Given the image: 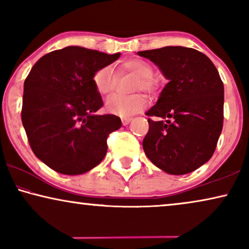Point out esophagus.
Instances as JSON below:
<instances>
[{
  "label": "esophagus",
  "mask_w": 249,
  "mask_h": 249,
  "mask_svg": "<svg viewBox=\"0 0 249 249\" xmlns=\"http://www.w3.org/2000/svg\"><path fill=\"white\" fill-rule=\"evenodd\" d=\"M131 120H132L131 118H124V119H122V124H124V125H127V124H130V121H131Z\"/></svg>",
  "instance_id": "1"
}]
</instances>
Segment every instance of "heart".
<instances>
[{"instance_id":"b5f03b06","label":"heart","mask_w":249,"mask_h":249,"mask_svg":"<svg viewBox=\"0 0 249 249\" xmlns=\"http://www.w3.org/2000/svg\"><path fill=\"white\" fill-rule=\"evenodd\" d=\"M122 70L132 72L138 76L136 80L134 89L145 90L148 93L154 91L158 88V80L153 77L154 69L148 62L141 59H130L124 61L122 64ZM94 86L98 93L107 95L114 90L117 85V74L111 67H104L98 69L93 77ZM147 101L142 94L121 95L115 94L107 98L105 108L108 113L119 115V117H130L146 107Z\"/></svg>"}]
</instances>
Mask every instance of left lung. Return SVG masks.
<instances>
[{"instance_id": "1", "label": "left lung", "mask_w": 249, "mask_h": 249, "mask_svg": "<svg viewBox=\"0 0 249 249\" xmlns=\"http://www.w3.org/2000/svg\"><path fill=\"white\" fill-rule=\"evenodd\" d=\"M139 56L159 67L165 85L148 117L142 148L153 164L169 175H186L209 161L223 127L224 88L219 71L199 51L165 46Z\"/></svg>"}]
</instances>
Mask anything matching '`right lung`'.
<instances>
[{"mask_svg": "<svg viewBox=\"0 0 249 249\" xmlns=\"http://www.w3.org/2000/svg\"><path fill=\"white\" fill-rule=\"evenodd\" d=\"M120 57L68 46L40 57L23 85L21 120L34 154L54 171L83 175L107 155V139L120 118L103 107L93 77Z\"/></svg>", "mask_w": 249, "mask_h": 249, "instance_id": "right-lung-1", "label": "right lung"}]
</instances>
